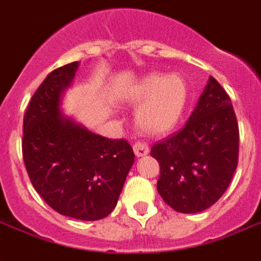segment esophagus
Segmentation results:
<instances>
[{"mask_svg":"<svg viewBox=\"0 0 261 261\" xmlns=\"http://www.w3.org/2000/svg\"><path fill=\"white\" fill-rule=\"evenodd\" d=\"M133 149H134V152L137 156H143L149 152V146H147V143H145V142L142 141L135 142L134 146H133Z\"/></svg>","mask_w":261,"mask_h":261,"instance_id":"34e87169","label":"esophagus"}]
</instances>
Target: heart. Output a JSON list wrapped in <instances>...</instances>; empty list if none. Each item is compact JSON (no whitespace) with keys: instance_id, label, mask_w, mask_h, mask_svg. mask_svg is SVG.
Instances as JSON below:
<instances>
[{"instance_id":"heart-1","label":"heart","mask_w":261,"mask_h":261,"mask_svg":"<svg viewBox=\"0 0 261 261\" xmlns=\"http://www.w3.org/2000/svg\"><path fill=\"white\" fill-rule=\"evenodd\" d=\"M128 100L141 103L137 123L149 134H164L181 119L189 100V86L179 73H151L128 91Z\"/></svg>"}]
</instances>
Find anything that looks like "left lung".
<instances>
[{"label":"left lung","mask_w":261,"mask_h":261,"mask_svg":"<svg viewBox=\"0 0 261 261\" xmlns=\"http://www.w3.org/2000/svg\"><path fill=\"white\" fill-rule=\"evenodd\" d=\"M239 137L229 95L211 76L185 126L151 147L160 164L156 190L165 202L181 213L215 204L239 164Z\"/></svg>","instance_id":"left-lung-1"}]
</instances>
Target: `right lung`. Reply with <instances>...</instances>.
<instances>
[{"label":"right lung","mask_w":261,"mask_h":261,"mask_svg":"<svg viewBox=\"0 0 261 261\" xmlns=\"http://www.w3.org/2000/svg\"><path fill=\"white\" fill-rule=\"evenodd\" d=\"M77 61L56 68L32 96L22 124V156L32 185L54 211L84 221L116 206L134 151L124 139L94 134L59 110Z\"/></svg>","instance_id":"1"}]
</instances>
